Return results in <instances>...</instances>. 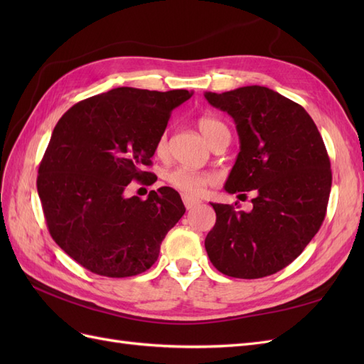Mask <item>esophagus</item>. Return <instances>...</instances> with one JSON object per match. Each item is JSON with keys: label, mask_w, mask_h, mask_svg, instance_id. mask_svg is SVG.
<instances>
[{"label": "esophagus", "mask_w": 364, "mask_h": 364, "mask_svg": "<svg viewBox=\"0 0 364 364\" xmlns=\"http://www.w3.org/2000/svg\"><path fill=\"white\" fill-rule=\"evenodd\" d=\"M182 200H183V205L186 209H191L200 203L199 199H191V197H186V196H182Z\"/></svg>", "instance_id": "34e87169"}]
</instances>
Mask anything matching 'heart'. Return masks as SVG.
Returning <instances> with one entry per match:
<instances>
[{
  "instance_id": "heart-1",
  "label": "heart",
  "mask_w": 364,
  "mask_h": 364,
  "mask_svg": "<svg viewBox=\"0 0 364 364\" xmlns=\"http://www.w3.org/2000/svg\"><path fill=\"white\" fill-rule=\"evenodd\" d=\"M199 129L202 132V135L205 136V139L209 142L213 139V136L215 134H218L220 130L226 129V126L223 123H220L218 119L211 118V117H203L199 119ZM155 151L158 156H164L167 153V135L162 134L156 142ZM165 182H167L171 188H174L176 191H179L182 196L186 197H197L200 196L206 186L214 183V176L211 173H205V171H196V170H190V168H173L170 171L165 173L164 176Z\"/></svg>"
}]
</instances>
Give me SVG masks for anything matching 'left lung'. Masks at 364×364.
Returning <instances> with one entry per match:
<instances>
[{
  "instance_id": "1",
  "label": "left lung",
  "mask_w": 364,
  "mask_h": 364,
  "mask_svg": "<svg viewBox=\"0 0 364 364\" xmlns=\"http://www.w3.org/2000/svg\"><path fill=\"white\" fill-rule=\"evenodd\" d=\"M205 98L232 117L240 138L225 190L257 194L250 211L211 203L217 220L205 249L228 277H269L301 255L325 218L333 174L323 139L301 105L266 86Z\"/></svg>"
}]
</instances>
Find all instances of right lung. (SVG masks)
I'll use <instances>...</instances> for the list:
<instances>
[{
    "instance_id": "obj_1",
    "label": "right lung",
    "mask_w": 364,
    "mask_h": 364,
    "mask_svg": "<svg viewBox=\"0 0 364 364\" xmlns=\"http://www.w3.org/2000/svg\"><path fill=\"white\" fill-rule=\"evenodd\" d=\"M193 92L121 86L74 105L54 127L39 165L38 194L53 240L92 273L135 277L159 257L185 214L178 191L161 186L146 200L126 197L155 155L174 107ZM153 183V182H150Z\"/></svg>"
}]
</instances>
